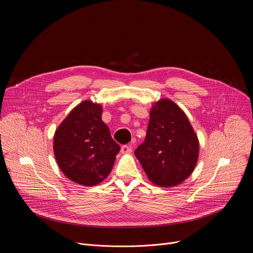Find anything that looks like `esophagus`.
Returning <instances> with one entry per match:
<instances>
[{
    "mask_svg": "<svg viewBox=\"0 0 253 253\" xmlns=\"http://www.w3.org/2000/svg\"><path fill=\"white\" fill-rule=\"evenodd\" d=\"M132 152V148L130 144H126V145H123V147L121 148V153L122 154H130Z\"/></svg>",
    "mask_w": 253,
    "mask_h": 253,
    "instance_id": "obj_1",
    "label": "esophagus"
}]
</instances>
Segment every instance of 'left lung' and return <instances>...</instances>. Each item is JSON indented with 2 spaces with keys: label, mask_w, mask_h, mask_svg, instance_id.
<instances>
[{
  "label": "left lung",
  "mask_w": 253,
  "mask_h": 253,
  "mask_svg": "<svg viewBox=\"0 0 253 253\" xmlns=\"http://www.w3.org/2000/svg\"><path fill=\"white\" fill-rule=\"evenodd\" d=\"M134 154L148 178L159 187H175L192 174L199 158V140L175 102L163 98L153 104L147 136Z\"/></svg>",
  "instance_id": "obj_1"
}]
</instances>
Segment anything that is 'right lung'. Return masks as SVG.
<instances>
[{"label": "right lung", "mask_w": 253, "mask_h": 253, "mask_svg": "<svg viewBox=\"0 0 253 253\" xmlns=\"http://www.w3.org/2000/svg\"><path fill=\"white\" fill-rule=\"evenodd\" d=\"M101 115V104L82 101L60 123L53 139V151L62 173L87 187L108 177L120 152Z\"/></svg>", "instance_id": "right-lung-1"}]
</instances>
